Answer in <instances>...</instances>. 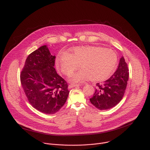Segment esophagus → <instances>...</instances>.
Instances as JSON below:
<instances>
[{
  "instance_id": "34e87169",
  "label": "esophagus",
  "mask_w": 150,
  "mask_h": 150,
  "mask_svg": "<svg viewBox=\"0 0 150 150\" xmlns=\"http://www.w3.org/2000/svg\"><path fill=\"white\" fill-rule=\"evenodd\" d=\"M79 84H75V83H70L68 86L69 88H72L73 87H78L79 86Z\"/></svg>"
}]
</instances>
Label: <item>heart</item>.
<instances>
[{
	"mask_svg": "<svg viewBox=\"0 0 150 150\" xmlns=\"http://www.w3.org/2000/svg\"><path fill=\"white\" fill-rule=\"evenodd\" d=\"M117 62L116 53L104 47L87 46L76 47L68 52H60L56 58L57 68L65 75H69L80 63L81 68L71 74V82H78L91 78L93 81H103L115 69Z\"/></svg>",
	"mask_w": 150,
	"mask_h": 150,
	"instance_id": "b5f03b06",
	"label": "heart"
}]
</instances>
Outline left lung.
Masks as SVG:
<instances>
[{"label": "left lung", "mask_w": 150, "mask_h": 150, "mask_svg": "<svg viewBox=\"0 0 150 150\" xmlns=\"http://www.w3.org/2000/svg\"><path fill=\"white\" fill-rule=\"evenodd\" d=\"M129 70L125 59L122 57L117 70L104 82L96 84L97 88L90 102L99 110L110 109L122 99L129 78Z\"/></svg>", "instance_id": "obj_1"}]
</instances>
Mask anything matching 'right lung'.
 I'll return each mask as SVG.
<instances>
[{"mask_svg":"<svg viewBox=\"0 0 150 150\" xmlns=\"http://www.w3.org/2000/svg\"><path fill=\"white\" fill-rule=\"evenodd\" d=\"M55 58L47 46H42L28 55L20 75L29 103L46 114L58 112L66 103L69 93L68 83L54 68Z\"/></svg>","mask_w":150,"mask_h":150,"instance_id":"add662e5","label":"right lung"}]
</instances>
